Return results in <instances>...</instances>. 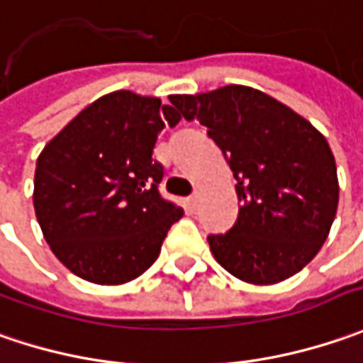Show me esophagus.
<instances>
[{
	"label": "esophagus",
	"mask_w": 363,
	"mask_h": 363,
	"mask_svg": "<svg viewBox=\"0 0 363 363\" xmlns=\"http://www.w3.org/2000/svg\"><path fill=\"white\" fill-rule=\"evenodd\" d=\"M186 201H189V207H191V209H195V207H197V203H199V193H197V191H195V193H193L191 197L186 199Z\"/></svg>",
	"instance_id": "34e87169"
}]
</instances>
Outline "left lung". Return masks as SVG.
Wrapping results in <instances>:
<instances>
[{"instance_id": "8db88e82", "label": "left lung", "mask_w": 363, "mask_h": 363, "mask_svg": "<svg viewBox=\"0 0 363 363\" xmlns=\"http://www.w3.org/2000/svg\"><path fill=\"white\" fill-rule=\"evenodd\" d=\"M168 99L179 116L207 128L238 181V221L207 238L215 260L250 284L301 272L337 213V166L325 135L284 103L244 85Z\"/></svg>"}]
</instances>
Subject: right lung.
<instances>
[{
  "instance_id": "1",
  "label": "right lung",
  "mask_w": 363,
  "mask_h": 363,
  "mask_svg": "<svg viewBox=\"0 0 363 363\" xmlns=\"http://www.w3.org/2000/svg\"><path fill=\"white\" fill-rule=\"evenodd\" d=\"M179 121L158 97L113 91L40 152L34 211L44 240L72 274L123 284L156 262L182 209L160 195L164 168L152 152L166 123Z\"/></svg>"
}]
</instances>
